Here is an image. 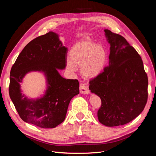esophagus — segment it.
<instances>
[{"mask_svg": "<svg viewBox=\"0 0 156 156\" xmlns=\"http://www.w3.org/2000/svg\"><path fill=\"white\" fill-rule=\"evenodd\" d=\"M79 90H80V92L83 94H89V90L88 89L87 87L85 84L84 83H81L80 84V87H79Z\"/></svg>", "mask_w": 156, "mask_h": 156, "instance_id": "34e87169", "label": "esophagus"}]
</instances>
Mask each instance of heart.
Masks as SVG:
<instances>
[{
  "mask_svg": "<svg viewBox=\"0 0 156 156\" xmlns=\"http://www.w3.org/2000/svg\"><path fill=\"white\" fill-rule=\"evenodd\" d=\"M66 59V67L72 72L81 67L82 76L92 79L98 76L104 69L108 59L107 49L96 42L83 41L75 44Z\"/></svg>",
  "mask_w": 156,
  "mask_h": 156,
  "instance_id": "obj_1",
  "label": "heart"
}]
</instances>
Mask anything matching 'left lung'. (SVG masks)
<instances>
[{
    "mask_svg": "<svg viewBox=\"0 0 156 156\" xmlns=\"http://www.w3.org/2000/svg\"><path fill=\"white\" fill-rule=\"evenodd\" d=\"M110 44L108 66L90 81L89 89L100 98L98 111L103 125L115 127L135 119L144 110L148 99V76L143 60L123 36L105 29Z\"/></svg>",
    "mask_w": 156,
    "mask_h": 156,
    "instance_id": "1",
    "label": "left lung"
}]
</instances>
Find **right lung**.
Wrapping results in <instances>:
<instances>
[{"label":"right lung","instance_id":"1","mask_svg":"<svg viewBox=\"0 0 156 156\" xmlns=\"http://www.w3.org/2000/svg\"><path fill=\"white\" fill-rule=\"evenodd\" d=\"M68 49L58 35L49 32L30 41L19 55L10 71L9 94L21 119L41 128H54L64 122L69 103L79 94L77 79L58 73L66 64ZM31 71L44 73L47 83L44 95L29 99L21 92L20 83Z\"/></svg>","mask_w":156,"mask_h":156}]
</instances>
